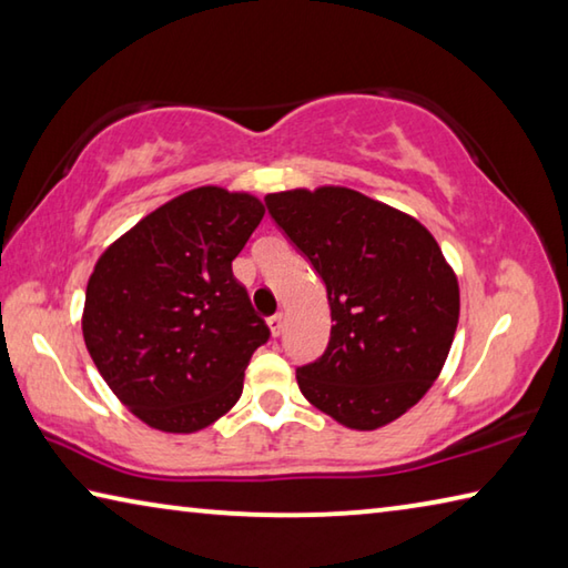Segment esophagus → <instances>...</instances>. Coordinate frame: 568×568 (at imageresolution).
<instances>
[{
	"label": "esophagus",
	"instance_id": "1",
	"mask_svg": "<svg viewBox=\"0 0 568 568\" xmlns=\"http://www.w3.org/2000/svg\"><path fill=\"white\" fill-rule=\"evenodd\" d=\"M267 325H271V333L277 338V335H281L285 328V315L283 313L271 315V318H267Z\"/></svg>",
	"mask_w": 568,
	"mask_h": 568
}]
</instances>
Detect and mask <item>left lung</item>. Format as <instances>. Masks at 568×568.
<instances>
[{
    "label": "left lung",
    "mask_w": 568,
    "mask_h": 568,
    "mask_svg": "<svg viewBox=\"0 0 568 568\" xmlns=\"http://www.w3.org/2000/svg\"><path fill=\"white\" fill-rule=\"evenodd\" d=\"M265 205L328 291L331 341L295 371L303 396L355 430L396 420L438 378L458 325V281L434 235L348 187Z\"/></svg>",
    "instance_id": "1"
}]
</instances>
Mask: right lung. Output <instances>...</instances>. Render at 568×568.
<instances>
[{
	"label": "right lung",
	"mask_w": 568,
	"mask_h": 568,
	"mask_svg": "<svg viewBox=\"0 0 568 568\" xmlns=\"http://www.w3.org/2000/svg\"><path fill=\"white\" fill-rule=\"evenodd\" d=\"M265 207L247 192L197 187L142 217L104 250L84 295L82 333L114 396L148 426L195 434L235 406L271 328L233 261Z\"/></svg>",
	"instance_id": "1"
}]
</instances>
